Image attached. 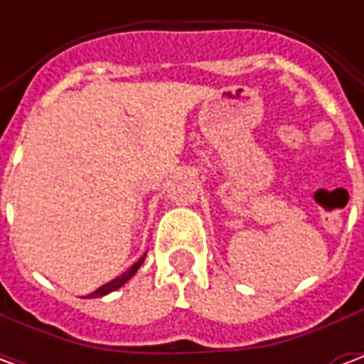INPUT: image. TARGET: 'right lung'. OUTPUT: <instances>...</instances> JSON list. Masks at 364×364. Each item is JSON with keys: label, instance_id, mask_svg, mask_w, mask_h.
<instances>
[{"label": "right lung", "instance_id": "right-lung-1", "mask_svg": "<svg viewBox=\"0 0 364 364\" xmlns=\"http://www.w3.org/2000/svg\"><path fill=\"white\" fill-rule=\"evenodd\" d=\"M144 259H146V253H144L142 257L140 259L136 261L134 265H130V267L124 271L122 274H119L117 279H112V281H109L107 284H103V287H99V289L95 290V292H91V294H87V296H83V298H99V296H107V294H111V292H114L117 289H120L122 284H127L132 277H134V273L140 269V265L144 263Z\"/></svg>", "mask_w": 364, "mask_h": 364}]
</instances>
